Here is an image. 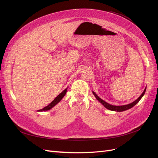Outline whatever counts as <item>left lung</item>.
Returning a JSON list of instances; mask_svg holds the SVG:
<instances>
[{"label": "left lung", "mask_w": 158, "mask_h": 158, "mask_svg": "<svg viewBox=\"0 0 158 158\" xmlns=\"http://www.w3.org/2000/svg\"><path fill=\"white\" fill-rule=\"evenodd\" d=\"M146 88H145V89L144 90V92H143V93L141 94L140 96L136 100H135V102H133L132 103H130V104H128V105H125V106H113V105H110L109 103H107V102H106L105 101H103V99H102L101 98H100L98 95H97V94H95L94 92H92L94 96L95 97V98H96L98 101L101 103L103 106L107 108V109H109L111 110V111H117V112H121V111H126V110L127 109H129L132 108V107H134L135 106V105L140 101V100L141 99V98L143 97V95H144L145 94V92H146Z\"/></svg>", "instance_id": "left-lung-1"}]
</instances>
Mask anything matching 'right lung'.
<instances>
[{"label":"right lung","mask_w":158,"mask_h":158,"mask_svg":"<svg viewBox=\"0 0 158 158\" xmlns=\"http://www.w3.org/2000/svg\"><path fill=\"white\" fill-rule=\"evenodd\" d=\"M66 92H67V88H66L64 90H63V92H61V93L58 95V96H56V97L55 98V99L53 100V101H52L50 104H49L48 106H46V107H44V108H43L42 109L38 110V111H48V110H49V109H51V108L55 106V105H56L57 103H58L60 101V100H61L62 99H63V98L65 95Z\"/></svg>","instance_id":"right-lung-1"}]
</instances>
